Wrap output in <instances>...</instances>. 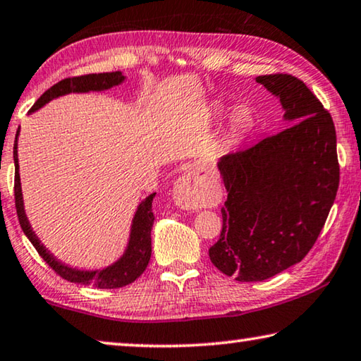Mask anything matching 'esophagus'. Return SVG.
Here are the masks:
<instances>
[{
  "label": "esophagus",
  "mask_w": 361,
  "mask_h": 361,
  "mask_svg": "<svg viewBox=\"0 0 361 361\" xmlns=\"http://www.w3.org/2000/svg\"><path fill=\"white\" fill-rule=\"evenodd\" d=\"M174 202L182 209H198L204 204V197L198 177L192 173H184L174 185Z\"/></svg>",
  "instance_id": "1"
}]
</instances>
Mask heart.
<instances>
[{"label": "heart", "mask_w": 361, "mask_h": 361, "mask_svg": "<svg viewBox=\"0 0 361 361\" xmlns=\"http://www.w3.org/2000/svg\"><path fill=\"white\" fill-rule=\"evenodd\" d=\"M251 128H252V118L247 115L246 111H238L232 121L233 133L238 135H243V134L250 133Z\"/></svg>", "instance_id": "1"}]
</instances>
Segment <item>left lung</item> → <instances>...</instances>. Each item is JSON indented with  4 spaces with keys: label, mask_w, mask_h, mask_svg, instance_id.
<instances>
[{
    "label": "left lung",
    "mask_w": 361,
    "mask_h": 361,
    "mask_svg": "<svg viewBox=\"0 0 361 361\" xmlns=\"http://www.w3.org/2000/svg\"><path fill=\"white\" fill-rule=\"evenodd\" d=\"M280 97L293 123L219 161L227 190L211 262L238 281H262L302 261L326 222L339 187L329 111L288 73L256 78Z\"/></svg>",
    "instance_id": "1"
}]
</instances>
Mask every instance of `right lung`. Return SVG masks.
I'll list each match as a JSON object with an SVG mask.
<instances>
[{"mask_svg":"<svg viewBox=\"0 0 361 361\" xmlns=\"http://www.w3.org/2000/svg\"><path fill=\"white\" fill-rule=\"evenodd\" d=\"M125 80L120 72L114 73H90V75H80V76H70L62 81L56 82L54 86H51L43 96H41L37 102L33 104L30 111L38 110L43 107L44 104L49 102L51 99L63 96L68 92H86V91H102L109 90V87L120 85ZM19 134V131H17ZM14 164H16V173H14V200H16V209L17 217H19V224L23 230V233L27 235V238L30 240V243L35 246V250L38 251L41 257L44 259V262L56 271L59 276H62L63 280L80 283V285H90L99 289H115L123 288L137 280L139 276L144 274L147 265L150 262L152 256V226L155 222V216H153L152 202L155 198L157 193H152L150 197H147L144 202L140 203L135 212L133 228H131V238H129L128 250L120 261L107 267L104 270H94V271H82L70 269L67 265L61 264L51 256L49 252L44 250V246L39 243L37 235L33 233L28 224L25 212H23V203H22V192H20V176H19V158H17V137L14 142Z\"/></svg>","mask_w":361,"mask_h":361,"instance_id":"add662e5","label":"right lung"}]
</instances>
